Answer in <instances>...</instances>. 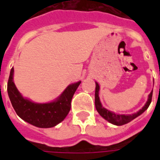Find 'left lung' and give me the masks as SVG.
I'll list each match as a JSON object with an SVG mask.
<instances>
[{"label":"left lung","instance_id":"8db88e82","mask_svg":"<svg viewBox=\"0 0 160 160\" xmlns=\"http://www.w3.org/2000/svg\"><path fill=\"white\" fill-rule=\"evenodd\" d=\"M99 91H100V85L97 82H95V105L96 110L98 113L100 114V116H102L105 120H107L109 123L114 124V125H123L127 123H129L131 120L134 119L136 117L139 116L140 114H143L148 108H149L150 103L152 100V95H153V90L149 95V98L145 105L143 106L142 109H140L138 112L132 114H115L114 112L109 111L105 107H103L100 102V97H99Z\"/></svg>","mask_w":160,"mask_h":160}]
</instances>
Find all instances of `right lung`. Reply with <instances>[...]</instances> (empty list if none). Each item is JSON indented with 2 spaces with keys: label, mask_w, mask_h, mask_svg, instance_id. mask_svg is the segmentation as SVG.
<instances>
[{
  "label": "right lung",
  "mask_w": 160,
  "mask_h": 160,
  "mask_svg": "<svg viewBox=\"0 0 160 160\" xmlns=\"http://www.w3.org/2000/svg\"><path fill=\"white\" fill-rule=\"evenodd\" d=\"M14 68H11L7 92L11 105L20 118L39 128H51L63 121L71 107V100L81 81L69 85L52 102L36 103L24 98L13 81Z\"/></svg>",
  "instance_id": "right-lung-1"
}]
</instances>
